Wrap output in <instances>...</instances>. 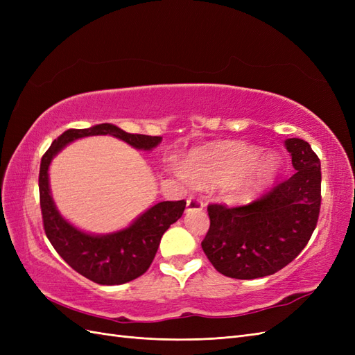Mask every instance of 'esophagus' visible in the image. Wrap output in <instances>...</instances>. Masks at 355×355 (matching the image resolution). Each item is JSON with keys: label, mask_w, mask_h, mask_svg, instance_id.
I'll use <instances>...</instances> for the list:
<instances>
[{"label": "esophagus", "mask_w": 355, "mask_h": 355, "mask_svg": "<svg viewBox=\"0 0 355 355\" xmlns=\"http://www.w3.org/2000/svg\"><path fill=\"white\" fill-rule=\"evenodd\" d=\"M192 210H202V201L194 197H189L187 201V211H192Z\"/></svg>", "instance_id": "1"}]
</instances>
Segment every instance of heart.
<instances>
[{
    "label": "heart",
    "mask_w": 355,
    "mask_h": 355,
    "mask_svg": "<svg viewBox=\"0 0 355 355\" xmlns=\"http://www.w3.org/2000/svg\"><path fill=\"white\" fill-rule=\"evenodd\" d=\"M259 148L243 141H223L191 149L179 171L200 188L220 187L222 200L231 206L250 202L280 173L274 155L256 158Z\"/></svg>",
    "instance_id": "obj_1"
}]
</instances>
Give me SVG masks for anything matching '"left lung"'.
Segmentation results:
<instances>
[{
  "instance_id": "8db88e82",
  "label": "left lung",
  "mask_w": 355,
  "mask_h": 355,
  "mask_svg": "<svg viewBox=\"0 0 355 355\" xmlns=\"http://www.w3.org/2000/svg\"><path fill=\"white\" fill-rule=\"evenodd\" d=\"M295 175L249 206L207 207L210 228L201 247L220 274L252 280L272 275L304 250L318 220L320 159L309 144L286 139Z\"/></svg>"
}]
</instances>
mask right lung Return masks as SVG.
<instances>
[{"mask_svg": "<svg viewBox=\"0 0 355 355\" xmlns=\"http://www.w3.org/2000/svg\"><path fill=\"white\" fill-rule=\"evenodd\" d=\"M110 135L139 151H153L161 144L159 136L132 135L110 123L89 128H69L53 141L40 166V204L44 231L51 245L72 270L89 280L115 286L141 277L153 263L163 234L185 210L187 201H161L128 225L110 234H90L62 216L51 196L49 168L51 159L77 139Z\"/></svg>", "mask_w": 355, "mask_h": 355, "instance_id": "1", "label": "right lung"}]
</instances>
